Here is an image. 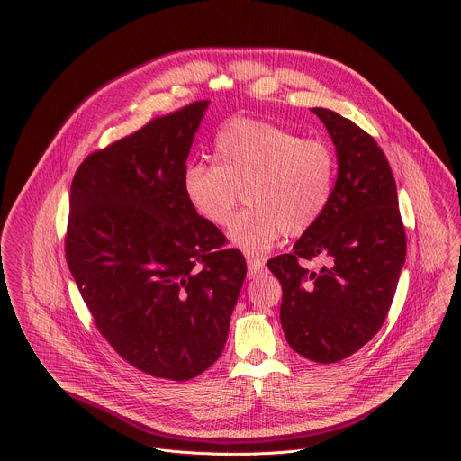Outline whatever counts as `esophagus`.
Wrapping results in <instances>:
<instances>
[{"label": "esophagus", "mask_w": 461, "mask_h": 461, "mask_svg": "<svg viewBox=\"0 0 461 461\" xmlns=\"http://www.w3.org/2000/svg\"><path fill=\"white\" fill-rule=\"evenodd\" d=\"M262 270H265V257L248 255V276L257 277Z\"/></svg>", "instance_id": "obj_1"}]
</instances>
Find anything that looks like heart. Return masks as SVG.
Instances as JSON below:
<instances>
[{
    "instance_id": "1",
    "label": "heart",
    "mask_w": 461,
    "mask_h": 461,
    "mask_svg": "<svg viewBox=\"0 0 461 461\" xmlns=\"http://www.w3.org/2000/svg\"><path fill=\"white\" fill-rule=\"evenodd\" d=\"M213 162L185 169V199L204 221L226 226L242 191L248 208L233 219L228 239L249 253L270 249L285 233L308 231L336 185L330 146L268 122H228L213 140Z\"/></svg>"
}]
</instances>
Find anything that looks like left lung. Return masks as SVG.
<instances>
[{"label":"left lung","mask_w":461,"mask_h":461,"mask_svg":"<svg viewBox=\"0 0 461 461\" xmlns=\"http://www.w3.org/2000/svg\"><path fill=\"white\" fill-rule=\"evenodd\" d=\"M336 146L338 180L321 219L292 253L268 260L281 281L288 345L315 363H338L377 332L396 294L407 255L396 180L377 142L352 120L313 107ZM321 256L319 273L301 258Z\"/></svg>","instance_id":"left-lung-1"}]
</instances>
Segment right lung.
Wrapping results in <instances>:
<instances>
[{"label":"right lung","mask_w":461,"mask_h":461,"mask_svg":"<svg viewBox=\"0 0 461 461\" xmlns=\"http://www.w3.org/2000/svg\"><path fill=\"white\" fill-rule=\"evenodd\" d=\"M210 102L146 123L78 167L65 258L109 345L187 381L224 350L246 260L185 199V160Z\"/></svg>","instance_id":"add662e5"}]
</instances>
